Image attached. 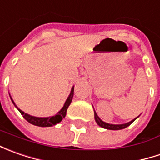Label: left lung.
Here are the masks:
<instances>
[{"instance_id": "obj_1", "label": "left lung", "mask_w": 160, "mask_h": 160, "mask_svg": "<svg viewBox=\"0 0 160 160\" xmlns=\"http://www.w3.org/2000/svg\"><path fill=\"white\" fill-rule=\"evenodd\" d=\"M139 117H140V115H139L137 118H135L134 119L131 120L130 122L126 123V124L114 125V124H108V123H106V122L102 121V120L98 117V115H97V113L95 112V110H94V118H95L96 123L98 124V126H101V127H102V128H105V129H108V130H121V129H124V128H126V127H127V126H130L134 120L138 118Z\"/></svg>"}]
</instances>
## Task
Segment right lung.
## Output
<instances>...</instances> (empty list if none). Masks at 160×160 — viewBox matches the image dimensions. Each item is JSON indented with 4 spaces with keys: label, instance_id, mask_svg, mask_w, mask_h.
Listing matches in <instances>:
<instances>
[{
    "label": "right lung",
    "instance_id": "right-lung-1",
    "mask_svg": "<svg viewBox=\"0 0 160 160\" xmlns=\"http://www.w3.org/2000/svg\"><path fill=\"white\" fill-rule=\"evenodd\" d=\"M73 96H74V86L71 88L70 93H69V95L68 97V99L66 100L64 106L62 107V108L58 111V113L55 114L54 116L47 117V118H39V117H34V116H31V115H29L28 113H25L24 111H22L20 108H18V106L16 105L13 99L10 97V95H9V97H10V100H11L12 103L14 104V106L18 108V110L21 113L23 118L27 120L28 122H29L30 124H32L34 126H41V127H48V126H55V125H57L58 123H59L66 117L67 109H68V106L70 105L72 99H73Z\"/></svg>",
    "mask_w": 160,
    "mask_h": 160
}]
</instances>
